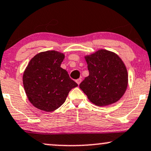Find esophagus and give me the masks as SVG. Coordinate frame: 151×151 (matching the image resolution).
Here are the masks:
<instances>
[{
  "instance_id": "34e87169",
  "label": "esophagus",
  "mask_w": 151,
  "mask_h": 151,
  "mask_svg": "<svg viewBox=\"0 0 151 151\" xmlns=\"http://www.w3.org/2000/svg\"><path fill=\"white\" fill-rule=\"evenodd\" d=\"M81 81H82V80H81V78H79V79H78V80H76V83H77V84L78 85H80V84H81Z\"/></svg>"
}]
</instances>
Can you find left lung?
I'll use <instances>...</instances> for the list:
<instances>
[{"label":"left lung","instance_id":"obj_1","mask_svg":"<svg viewBox=\"0 0 151 151\" xmlns=\"http://www.w3.org/2000/svg\"><path fill=\"white\" fill-rule=\"evenodd\" d=\"M89 76L80 88L89 101L98 106H106L122 98L128 85L127 70L115 52L101 49L85 56Z\"/></svg>","mask_w":151,"mask_h":151}]
</instances>
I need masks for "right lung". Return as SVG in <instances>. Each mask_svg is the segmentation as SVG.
<instances>
[{
    "label": "right lung",
    "instance_id": "1",
    "mask_svg": "<svg viewBox=\"0 0 151 151\" xmlns=\"http://www.w3.org/2000/svg\"><path fill=\"white\" fill-rule=\"evenodd\" d=\"M64 53L55 50L41 52L28 64L23 85L31 104L41 111H54L64 103L68 92L78 84L61 67Z\"/></svg>",
    "mask_w": 151,
    "mask_h": 151
}]
</instances>
